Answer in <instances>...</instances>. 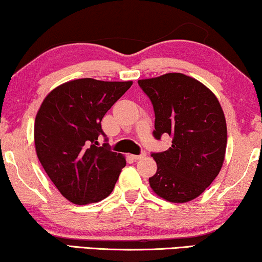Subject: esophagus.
Listing matches in <instances>:
<instances>
[{
  "mask_svg": "<svg viewBox=\"0 0 262 262\" xmlns=\"http://www.w3.org/2000/svg\"><path fill=\"white\" fill-rule=\"evenodd\" d=\"M145 157V154H142V155H132V158L136 159V161H138V159H142Z\"/></svg>",
  "mask_w": 262,
  "mask_h": 262,
  "instance_id": "34e87169",
  "label": "esophagus"
}]
</instances>
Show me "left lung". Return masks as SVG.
<instances>
[{
  "instance_id": "left-lung-1",
  "label": "left lung",
  "mask_w": 262,
  "mask_h": 262,
  "mask_svg": "<svg viewBox=\"0 0 262 262\" xmlns=\"http://www.w3.org/2000/svg\"><path fill=\"white\" fill-rule=\"evenodd\" d=\"M155 110V138H172L166 151L152 154L157 171L149 178L155 194L172 203L199 197L223 165L227 124L215 94L183 73L140 79Z\"/></svg>"
}]
</instances>
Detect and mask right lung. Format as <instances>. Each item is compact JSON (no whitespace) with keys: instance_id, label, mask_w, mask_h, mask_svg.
I'll list each match as a JSON object with an SVG mask.
<instances>
[{"instance_id":"1","label":"right lung","mask_w":262,"mask_h":262,"mask_svg":"<svg viewBox=\"0 0 262 262\" xmlns=\"http://www.w3.org/2000/svg\"><path fill=\"white\" fill-rule=\"evenodd\" d=\"M132 81L75 79L55 87L34 124L37 158L56 189L74 204L99 202L111 194L126 164L122 154L98 145L101 119Z\"/></svg>"}]
</instances>
